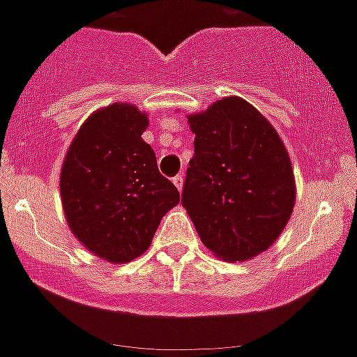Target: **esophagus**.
Wrapping results in <instances>:
<instances>
[{"label":"esophagus","instance_id":"34e87169","mask_svg":"<svg viewBox=\"0 0 357 357\" xmlns=\"http://www.w3.org/2000/svg\"><path fill=\"white\" fill-rule=\"evenodd\" d=\"M172 181H174V185H176V187H178V190H181V188H183L185 176H183V174H178V176H176V178L172 179Z\"/></svg>","mask_w":357,"mask_h":357}]
</instances>
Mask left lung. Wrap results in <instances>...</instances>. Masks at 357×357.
<instances>
[{
    "label": "left lung",
    "mask_w": 357,
    "mask_h": 357,
    "mask_svg": "<svg viewBox=\"0 0 357 357\" xmlns=\"http://www.w3.org/2000/svg\"><path fill=\"white\" fill-rule=\"evenodd\" d=\"M187 121L196 137L181 204L218 259H253L294 213L295 178L282 139L240 97L220 98Z\"/></svg>",
    "instance_id": "1"
}]
</instances>
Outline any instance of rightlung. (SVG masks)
I'll return each mask as SVG.
<instances>
[{
    "label": "right lung",
    "instance_id": "right-lung-1",
    "mask_svg": "<svg viewBox=\"0 0 357 357\" xmlns=\"http://www.w3.org/2000/svg\"><path fill=\"white\" fill-rule=\"evenodd\" d=\"M146 113L113 102L91 113L75 135L60 172L71 233L100 259L124 264L150 248L161 218L179 204L143 141Z\"/></svg>",
    "mask_w": 357,
    "mask_h": 357
}]
</instances>
